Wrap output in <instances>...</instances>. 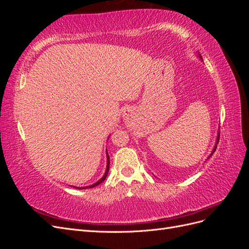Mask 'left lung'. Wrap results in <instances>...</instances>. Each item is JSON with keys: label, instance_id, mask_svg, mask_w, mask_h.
<instances>
[{"label": "left lung", "instance_id": "1", "mask_svg": "<svg viewBox=\"0 0 249 249\" xmlns=\"http://www.w3.org/2000/svg\"><path fill=\"white\" fill-rule=\"evenodd\" d=\"M218 138H219V135H218ZM218 141H219V139H218V140H217V142H218ZM216 147H217V146H215V148H214V150H213V153L215 152V149H216ZM213 153H212V154H213ZM211 156H212V155H211ZM211 156H210V157H211Z\"/></svg>", "mask_w": 249, "mask_h": 249}]
</instances>
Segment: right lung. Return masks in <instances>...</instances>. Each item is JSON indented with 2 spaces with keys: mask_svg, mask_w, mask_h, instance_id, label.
Instances as JSON below:
<instances>
[{
  "mask_svg": "<svg viewBox=\"0 0 249 249\" xmlns=\"http://www.w3.org/2000/svg\"><path fill=\"white\" fill-rule=\"evenodd\" d=\"M107 158H108V163H107V169H106V172H105V175H104V177L99 180V182H96L95 184H93V185H90V186H87V187H84V188H78V189H85V188H93V187H95V186H97V185H100L101 183H103L105 179H106V178H107V176H108V171H109V165H110V158H109V155H108V153H107ZM74 188H77V187H74Z\"/></svg>",
  "mask_w": 249,
  "mask_h": 249,
  "instance_id": "add662e5",
  "label": "right lung"
}]
</instances>
